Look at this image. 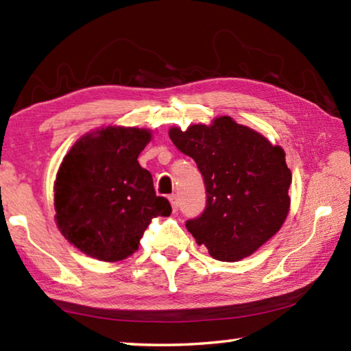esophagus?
Returning <instances> with one entry per match:
<instances>
[{
	"label": "esophagus",
	"instance_id": "obj_1",
	"mask_svg": "<svg viewBox=\"0 0 351 351\" xmlns=\"http://www.w3.org/2000/svg\"><path fill=\"white\" fill-rule=\"evenodd\" d=\"M169 201H170V204H171V209H173V212H176L178 210V198H176V195H170Z\"/></svg>",
	"mask_w": 351,
	"mask_h": 351
}]
</instances>
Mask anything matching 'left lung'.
<instances>
[{"label": "left lung", "instance_id": "obj_1", "mask_svg": "<svg viewBox=\"0 0 351 351\" xmlns=\"http://www.w3.org/2000/svg\"><path fill=\"white\" fill-rule=\"evenodd\" d=\"M169 136L204 178L206 209L186 228L213 258L239 261L280 230L293 180L280 145L229 116L184 132L171 127Z\"/></svg>", "mask_w": 351, "mask_h": 351}]
</instances>
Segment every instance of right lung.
I'll list each match as a JSON object with an SVG mask.
<instances>
[{
	"instance_id": "add662e5",
	"label": "right lung",
	"mask_w": 351,
	"mask_h": 351,
	"mask_svg": "<svg viewBox=\"0 0 351 351\" xmlns=\"http://www.w3.org/2000/svg\"><path fill=\"white\" fill-rule=\"evenodd\" d=\"M150 139V130L110 125L82 136L63 158L54 182L56 223L88 257H130L152 219L171 213L138 162Z\"/></svg>"
}]
</instances>
